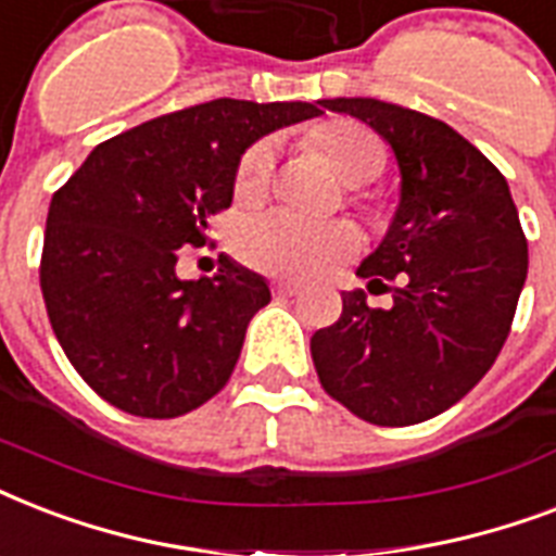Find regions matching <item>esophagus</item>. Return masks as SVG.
Wrapping results in <instances>:
<instances>
[{
	"mask_svg": "<svg viewBox=\"0 0 556 556\" xmlns=\"http://www.w3.org/2000/svg\"><path fill=\"white\" fill-rule=\"evenodd\" d=\"M274 294L294 296V294H300V286H296V282H274Z\"/></svg>",
	"mask_w": 556,
	"mask_h": 556,
	"instance_id": "esophagus-1",
	"label": "esophagus"
}]
</instances>
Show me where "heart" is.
<instances>
[{"label":"heart","instance_id":"b5f03b06","mask_svg":"<svg viewBox=\"0 0 556 556\" xmlns=\"http://www.w3.org/2000/svg\"><path fill=\"white\" fill-rule=\"evenodd\" d=\"M320 147L329 152L340 176L349 185H366L380 176L387 150L375 132L361 124H331L320 132ZM277 147L270 138L251 143L239 159L233 178L236 199L260 195L270 181ZM357 248L355 230L343 222H317L291 210H256L239 218L233 230L236 256L274 277L314 279L331 265L352 256Z\"/></svg>","mask_w":556,"mask_h":556}]
</instances>
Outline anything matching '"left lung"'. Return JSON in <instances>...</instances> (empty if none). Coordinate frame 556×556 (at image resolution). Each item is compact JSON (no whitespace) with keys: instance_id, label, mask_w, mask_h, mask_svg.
<instances>
[{"instance_id":"8db88e82","label":"left lung","mask_w":556,"mask_h":556,"mask_svg":"<svg viewBox=\"0 0 556 556\" xmlns=\"http://www.w3.org/2000/svg\"><path fill=\"white\" fill-rule=\"evenodd\" d=\"M392 147L401 201L357 277L401 279L392 308L346 291L343 314L314 331L323 389L378 427L421 424L462 401L508 340L528 274V242L508 181L444 121L375 98L320 100Z\"/></svg>"}]
</instances>
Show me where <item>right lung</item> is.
<instances>
[{
  "label": "right lung",
  "instance_id": "1",
  "mask_svg": "<svg viewBox=\"0 0 556 556\" xmlns=\"http://www.w3.org/2000/svg\"><path fill=\"white\" fill-rule=\"evenodd\" d=\"M323 115L320 103L218 98L98 143L51 199L39 286L80 378L141 418L185 415L225 387L268 282L222 256L181 279L178 248L207 242L233 201L242 152Z\"/></svg>",
  "mask_w": 556,
  "mask_h": 556
}]
</instances>
